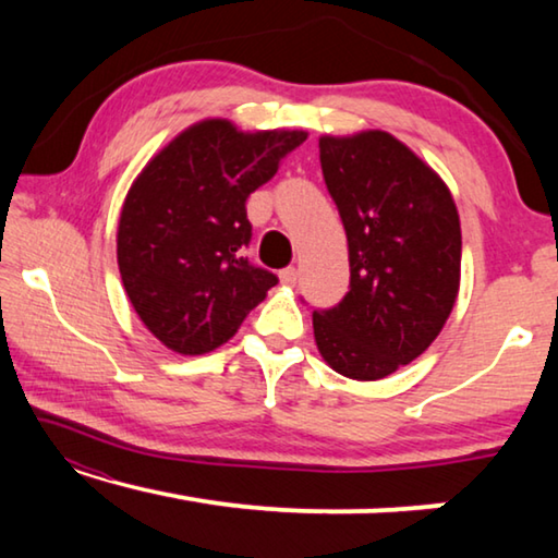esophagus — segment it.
<instances>
[{"instance_id":"esophagus-1","label":"esophagus","mask_w":558,"mask_h":558,"mask_svg":"<svg viewBox=\"0 0 558 558\" xmlns=\"http://www.w3.org/2000/svg\"><path fill=\"white\" fill-rule=\"evenodd\" d=\"M280 282L282 286H295L298 282V268H286V270H280Z\"/></svg>"}]
</instances>
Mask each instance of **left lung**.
<instances>
[{"label":"left lung","instance_id":"1","mask_svg":"<svg viewBox=\"0 0 558 558\" xmlns=\"http://www.w3.org/2000/svg\"><path fill=\"white\" fill-rule=\"evenodd\" d=\"M319 165L347 231L349 292L315 310V342L335 372L376 381L426 352L456 305L458 209L389 132L319 137Z\"/></svg>","mask_w":558,"mask_h":558}]
</instances>
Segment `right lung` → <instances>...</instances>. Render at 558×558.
Here are the masks:
<instances>
[{
	"instance_id": "right-lung-1",
	"label": "right lung",
	"mask_w": 558,
	"mask_h": 558,
	"mask_svg": "<svg viewBox=\"0 0 558 558\" xmlns=\"http://www.w3.org/2000/svg\"><path fill=\"white\" fill-rule=\"evenodd\" d=\"M302 130L241 132L196 122L149 159L118 226V266L145 327L179 354H204L239 332L278 276L243 256L245 199L272 179Z\"/></svg>"
}]
</instances>
